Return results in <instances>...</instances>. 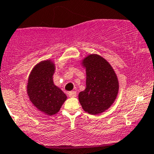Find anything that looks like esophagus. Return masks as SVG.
<instances>
[{
    "instance_id": "1",
    "label": "esophagus",
    "mask_w": 154,
    "mask_h": 154,
    "mask_svg": "<svg viewBox=\"0 0 154 154\" xmlns=\"http://www.w3.org/2000/svg\"><path fill=\"white\" fill-rule=\"evenodd\" d=\"M68 96L70 97H75L77 96V93H76V91H70L68 93Z\"/></svg>"
}]
</instances>
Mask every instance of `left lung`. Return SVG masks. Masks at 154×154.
I'll list each match as a JSON object with an SVG mask.
<instances>
[{"label":"left lung","instance_id":"obj_1","mask_svg":"<svg viewBox=\"0 0 154 154\" xmlns=\"http://www.w3.org/2000/svg\"><path fill=\"white\" fill-rule=\"evenodd\" d=\"M86 71V88L79 101L84 111L97 115L110 107L119 91V81L109 62L98 54H90L81 63Z\"/></svg>","mask_w":154,"mask_h":154}]
</instances>
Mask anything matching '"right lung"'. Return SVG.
Segmentation results:
<instances>
[{
    "label": "right lung",
    "instance_id": "right-lung-1",
    "mask_svg": "<svg viewBox=\"0 0 154 154\" xmlns=\"http://www.w3.org/2000/svg\"><path fill=\"white\" fill-rule=\"evenodd\" d=\"M54 61L42 60L32 69L27 85L30 102L37 110L49 116L58 113L67 100L66 94L54 84Z\"/></svg>",
    "mask_w": 154,
    "mask_h": 154
}]
</instances>
